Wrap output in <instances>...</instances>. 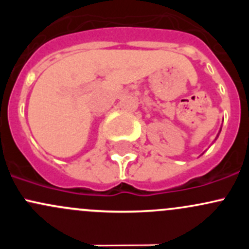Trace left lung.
I'll return each mask as SVG.
<instances>
[{"label": "left lung", "instance_id": "obj_1", "mask_svg": "<svg viewBox=\"0 0 249 249\" xmlns=\"http://www.w3.org/2000/svg\"><path fill=\"white\" fill-rule=\"evenodd\" d=\"M220 130H222V127H220ZM220 130H219V132H220ZM218 136H219V134L217 135V137H218ZM217 137H215V140H217Z\"/></svg>", "mask_w": 249, "mask_h": 249}]
</instances>
